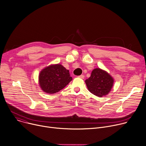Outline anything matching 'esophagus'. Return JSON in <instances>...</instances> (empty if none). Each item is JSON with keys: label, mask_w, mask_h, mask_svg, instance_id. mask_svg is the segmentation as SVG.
<instances>
[{"label": "esophagus", "mask_w": 146, "mask_h": 146, "mask_svg": "<svg viewBox=\"0 0 146 146\" xmlns=\"http://www.w3.org/2000/svg\"><path fill=\"white\" fill-rule=\"evenodd\" d=\"M78 77L81 78V79H84V75H80V76H78Z\"/></svg>", "instance_id": "34e87169"}]
</instances>
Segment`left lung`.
Wrapping results in <instances>:
<instances>
[{"instance_id": "left-lung-1", "label": "left lung", "mask_w": 146, "mask_h": 146, "mask_svg": "<svg viewBox=\"0 0 146 146\" xmlns=\"http://www.w3.org/2000/svg\"><path fill=\"white\" fill-rule=\"evenodd\" d=\"M85 83L90 93L102 98L111 91L113 79L107 72L96 68L93 70L90 77L85 80Z\"/></svg>"}]
</instances>
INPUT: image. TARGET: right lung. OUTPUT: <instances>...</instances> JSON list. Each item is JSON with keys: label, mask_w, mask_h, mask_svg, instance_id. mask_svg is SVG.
<instances>
[{"label": "right lung", "mask_w": 146, "mask_h": 146, "mask_svg": "<svg viewBox=\"0 0 146 146\" xmlns=\"http://www.w3.org/2000/svg\"><path fill=\"white\" fill-rule=\"evenodd\" d=\"M72 80L69 70L60 64L45 68L39 75V84L41 89L49 94L59 92Z\"/></svg>", "instance_id": "obj_1"}]
</instances>
